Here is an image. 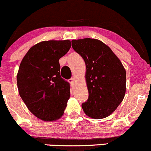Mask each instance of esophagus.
I'll return each mask as SVG.
<instances>
[{
	"mask_svg": "<svg viewBox=\"0 0 151 151\" xmlns=\"http://www.w3.org/2000/svg\"><path fill=\"white\" fill-rule=\"evenodd\" d=\"M68 82L70 83V84H71V85H73V84H74V78H73V77H71V79H69V80H68Z\"/></svg>",
	"mask_w": 151,
	"mask_h": 151,
	"instance_id": "34e87169",
	"label": "esophagus"
}]
</instances>
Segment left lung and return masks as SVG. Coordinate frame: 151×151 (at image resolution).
Listing matches in <instances>:
<instances>
[{
	"label": "left lung",
	"instance_id": "obj_1",
	"mask_svg": "<svg viewBox=\"0 0 151 151\" xmlns=\"http://www.w3.org/2000/svg\"><path fill=\"white\" fill-rule=\"evenodd\" d=\"M75 52L86 66L88 99L82 104L88 117L109 116L122 102L126 93V70L110 48L98 39L85 38L71 41Z\"/></svg>",
	"mask_w": 151,
	"mask_h": 151
}]
</instances>
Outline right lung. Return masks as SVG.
Wrapping results in <instances>:
<instances>
[{
  "label": "right lung",
  "mask_w": 151,
  "mask_h": 151,
  "mask_svg": "<svg viewBox=\"0 0 151 151\" xmlns=\"http://www.w3.org/2000/svg\"><path fill=\"white\" fill-rule=\"evenodd\" d=\"M71 46L69 40L39 42L28 50L19 65L17 75L19 96L42 121H56L64 112L70 85L60 77L59 59Z\"/></svg>",
  "instance_id": "obj_1"
}]
</instances>
